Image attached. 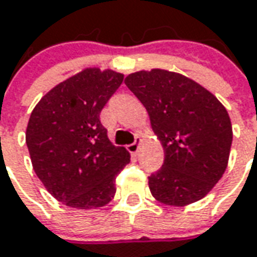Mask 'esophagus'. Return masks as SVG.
Instances as JSON below:
<instances>
[{"label":"esophagus","mask_w":257,"mask_h":257,"mask_svg":"<svg viewBox=\"0 0 257 257\" xmlns=\"http://www.w3.org/2000/svg\"><path fill=\"white\" fill-rule=\"evenodd\" d=\"M141 144H142V138L138 135V137L135 138V142H134V144H131V145H128V151L132 154V155H137Z\"/></svg>","instance_id":"1"}]
</instances>
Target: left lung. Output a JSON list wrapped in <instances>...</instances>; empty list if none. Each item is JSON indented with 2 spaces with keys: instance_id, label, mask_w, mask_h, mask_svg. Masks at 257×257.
I'll use <instances>...</instances> for the list:
<instances>
[{
  "instance_id": "obj_1",
  "label": "left lung",
  "mask_w": 257,
  "mask_h": 257,
  "mask_svg": "<svg viewBox=\"0 0 257 257\" xmlns=\"http://www.w3.org/2000/svg\"><path fill=\"white\" fill-rule=\"evenodd\" d=\"M125 85L144 103L164 148V165L148 182L152 196L168 206L205 198L230 155L232 122L222 102L196 81L159 68L132 72Z\"/></svg>"
}]
</instances>
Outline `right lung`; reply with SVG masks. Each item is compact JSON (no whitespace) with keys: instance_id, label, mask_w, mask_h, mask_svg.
I'll return each instance as SVG.
<instances>
[{"instance_id":"1","label":"right lung","mask_w":257,"mask_h":257,"mask_svg":"<svg viewBox=\"0 0 257 257\" xmlns=\"http://www.w3.org/2000/svg\"><path fill=\"white\" fill-rule=\"evenodd\" d=\"M123 81L113 69L91 67L55 85L35 105L25 141L45 189L69 208L96 209L116 192L115 178L129 164L113 146L99 113Z\"/></svg>"}]
</instances>
